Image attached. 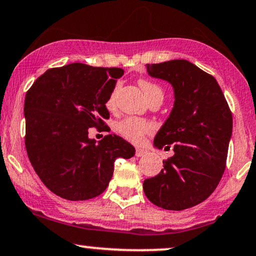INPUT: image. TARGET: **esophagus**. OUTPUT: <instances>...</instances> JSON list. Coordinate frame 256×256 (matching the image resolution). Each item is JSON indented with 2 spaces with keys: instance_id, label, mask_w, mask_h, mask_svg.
<instances>
[{
  "instance_id": "esophagus-1",
  "label": "esophagus",
  "mask_w": 256,
  "mask_h": 256,
  "mask_svg": "<svg viewBox=\"0 0 256 256\" xmlns=\"http://www.w3.org/2000/svg\"><path fill=\"white\" fill-rule=\"evenodd\" d=\"M146 150L140 149V148H137L136 149V156L137 158H142V156H146Z\"/></svg>"
}]
</instances>
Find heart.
<instances>
[{"instance_id":"heart-1","label":"heart","mask_w":256,"mask_h":256,"mask_svg":"<svg viewBox=\"0 0 256 256\" xmlns=\"http://www.w3.org/2000/svg\"><path fill=\"white\" fill-rule=\"evenodd\" d=\"M138 84H140L142 90H143V93L146 94L149 101H152L158 98H161L163 100L162 88L156 83L142 78L138 81ZM120 89H122V82L116 81L106 101V106L108 110H113L116 107V96H118ZM116 130L125 140H130L132 143H140L146 134H152L154 131V125L149 120L137 118V116H128V118L122 119V122H118Z\"/></svg>"}]
</instances>
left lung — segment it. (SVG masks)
Instances as JSON below:
<instances>
[{
  "label": "left lung",
  "instance_id": "obj_1",
  "mask_svg": "<svg viewBox=\"0 0 256 256\" xmlns=\"http://www.w3.org/2000/svg\"><path fill=\"white\" fill-rule=\"evenodd\" d=\"M148 74L173 86L175 102L158 132L155 146L174 155L156 176L146 178V198L164 210L200 204L220 184L232 131V114L216 78L184 60L146 64Z\"/></svg>",
  "mask_w": 256,
  "mask_h": 256
}]
</instances>
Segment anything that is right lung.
I'll return each mask as SVG.
<instances>
[{"mask_svg":"<svg viewBox=\"0 0 256 256\" xmlns=\"http://www.w3.org/2000/svg\"><path fill=\"white\" fill-rule=\"evenodd\" d=\"M120 68L72 63L46 70L24 98V146L42 184L63 199H92L108 186L118 158H130L134 148L116 134L96 143L90 128H108L107 98Z\"/></svg>","mask_w":256,"mask_h":256,"instance_id":"right-lung-1","label":"right lung"}]
</instances>
